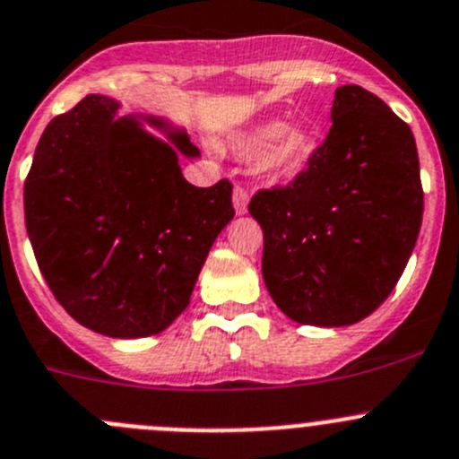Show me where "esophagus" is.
<instances>
[{"mask_svg":"<svg viewBox=\"0 0 459 459\" xmlns=\"http://www.w3.org/2000/svg\"><path fill=\"white\" fill-rule=\"evenodd\" d=\"M233 206H235V212H238V215H244V212H247L248 193H247V188H242V186H235V190H233Z\"/></svg>","mask_w":459,"mask_h":459,"instance_id":"esophagus-1","label":"esophagus"}]
</instances>
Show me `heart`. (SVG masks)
Wrapping results in <instances>:
<instances>
[{"label":"heart","instance_id":"b5f03b06","mask_svg":"<svg viewBox=\"0 0 459 459\" xmlns=\"http://www.w3.org/2000/svg\"><path fill=\"white\" fill-rule=\"evenodd\" d=\"M247 152H257V163L262 170L271 177L293 175L305 166L314 150V134L305 127L293 126H264L251 136L247 145Z\"/></svg>","mask_w":459,"mask_h":459}]
</instances>
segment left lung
Returning <instances> with one entry per match:
<instances>
[{
	"label": "left lung",
	"instance_id": "8db88e82",
	"mask_svg": "<svg viewBox=\"0 0 459 459\" xmlns=\"http://www.w3.org/2000/svg\"><path fill=\"white\" fill-rule=\"evenodd\" d=\"M248 212L275 305L300 325L359 323L390 296L420 235L415 136L375 93L338 87L327 139L293 181L257 190Z\"/></svg>",
	"mask_w": 459,
	"mask_h": 459
}]
</instances>
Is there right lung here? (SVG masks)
<instances>
[{
    "instance_id": "1",
    "label": "right lung",
    "mask_w": 459,
    "mask_h": 459,
    "mask_svg": "<svg viewBox=\"0 0 459 459\" xmlns=\"http://www.w3.org/2000/svg\"><path fill=\"white\" fill-rule=\"evenodd\" d=\"M118 102L89 93L53 118L24 181V220L39 271L71 318L111 338L152 336L188 307L217 235L233 220L229 179L197 188L179 154L188 134L159 118L168 141Z\"/></svg>"
}]
</instances>
